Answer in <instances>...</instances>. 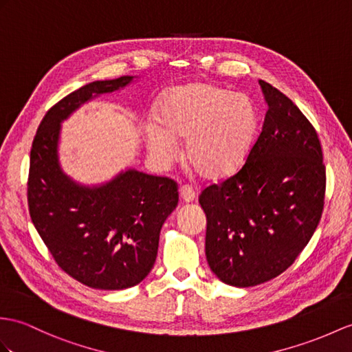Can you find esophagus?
<instances>
[{
	"instance_id": "1",
	"label": "esophagus",
	"mask_w": 352,
	"mask_h": 352,
	"mask_svg": "<svg viewBox=\"0 0 352 352\" xmlns=\"http://www.w3.org/2000/svg\"><path fill=\"white\" fill-rule=\"evenodd\" d=\"M179 192H181V199H182L185 203H191V201H194V199H195L194 190H192L191 186H188V185L181 186V190H179Z\"/></svg>"
}]
</instances>
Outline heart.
Masks as SVG:
<instances>
[{"mask_svg": "<svg viewBox=\"0 0 352 352\" xmlns=\"http://www.w3.org/2000/svg\"><path fill=\"white\" fill-rule=\"evenodd\" d=\"M158 124L148 122L144 139L161 164L176 157V140H186L185 157L206 179H222L243 166L258 134L260 116L245 94L197 82L170 91L160 102Z\"/></svg>", "mask_w": 352, "mask_h": 352, "instance_id": "heart-1", "label": "heart"}]
</instances>
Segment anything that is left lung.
Wrapping results in <instances>:
<instances>
[{
	"label": "left lung",
	"instance_id": "obj_1",
	"mask_svg": "<svg viewBox=\"0 0 352 352\" xmlns=\"http://www.w3.org/2000/svg\"><path fill=\"white\" fill-rule=\"evenodd\" d=\"M260 87L269 109L245 166L199 197L209 267L239 288L285 272L309 243L324 208L318 134L287 96L264 80Z\"/></svg>",
	"mask_w": 352,
	"mask_h": 352
}]
</instances>
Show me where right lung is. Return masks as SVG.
I'll return each mask as SVG.
<instances>
[{
	"instance_id": "1",
	"label": "right lung",
	"mask_w": 352,
	"mask_h": 352,
	"mask_svg": "<svg viewBox=\"0 0 352 352\" xmlns=\"http://www.w3.org/2000/svg\"><path fill=\"white\" fill-rule=\"evenodd\" d=\"M134 76L96 80L50 109L34 137L28 206L32 224L65 273L97 289L134 287L157 258L160 231L176 209L177 185L126 168L109 182L83 185L59 164L61 124L85 102L125 88Z\"/></svg>"
}]
</instances>
